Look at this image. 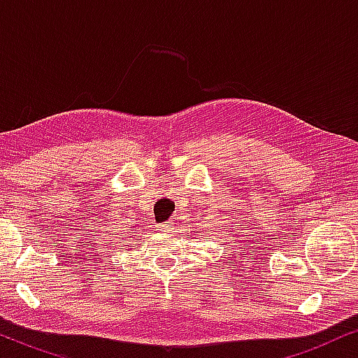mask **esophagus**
Returning <instances> with one entry per match:
<instances>
[{
  "label": "esophagus",
  "instance_id": "34e87169",
  "mask_svg": "<svg viewBox=\"0 0 358 358\" xmlns=\"http://www.w3.org/2000/svg\"><path fill=\"white\" fill-rule=\"evenodd\" d=\"M171 228H173V223H169V222H166V223L159 224V227H158V229H159L161 233H169Z\"/></svg>",
  "mask_w": 358,
  "mask_h": 358
}]
</instances>
